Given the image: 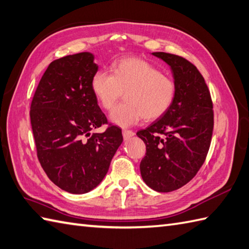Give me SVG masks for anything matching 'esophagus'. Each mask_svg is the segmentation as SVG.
Returning a JSON list of instances; mask_svg holds the SVG:
<instances>
[{
	"mask_svg": "<svg viewBox=\"0 0 249 249\" xmlns=\"http://www.w3.org/2000/svg\"><path fill=\"white\" fill-rule=\"evenodd\" d=\"M123 135H124V140H129V139L132 138V136H134V132L133 131H130V130H124L123 131Z\"/></svg>",
	"mask_w": 249,
	"mask_h": 249,
	"instance_id": "esophagus-1",
	"label": "esophagus"
}]
</instances>
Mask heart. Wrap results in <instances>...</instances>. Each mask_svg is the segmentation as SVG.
Instances as JSON below:
<instances>
[{
	"instance_id": "obj_1",
	"label": "heart",
	"mask_w": 249,
	"mask_h": 249,
	"mask_svg": "<svg viewBox=\"0 0 249 249\" xmlns=\"http://www.w3.org/2000/svg\"><path fill=\"white\" fill-rule=\"evenodd\" d=\"M91 90L104 109H110L125 92L126 102L110 111L109 120L128 128L143 118L154 120L173 103L175 84L148 61L124 58L111 65V75L98 71L91 78Z\"/></svg>"
}]
</instances>
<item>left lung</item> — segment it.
Listing matches in <instances>:
<instances>
[{
  "mask_svg": "<svg viewBox=\"0 0 249 249\" xmlns=\"http://www.w3.org/2000/svg\"><path fill=\"white\" fill-rule=\"evenodd\" d=\"M163 60L173 74L175 96L166 113L136 135L146 144L141 161L145 184L170 192L190 181L209 153L214 114L209 88L189 61L166 53H151Z\"/></svg>",
  "mask_w": 249,
  "mask_h": 249,
  "instance_id": "obj_1",
  "label": "left lung"
}]
</instances>
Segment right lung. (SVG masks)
Instances as JSON below:
<instances>
[{"label": "right lung", "instance_id": "obj_1", "mask_svg": "<svg viewBox=\"0 0 249 249\" xmlns=\"http://www.w3.org/2000/svg\"><path fill=\"white\" fill-rule=\"evenodd\" d=\"M98 69L88 52L54 60L39 80L30 110L40 165L54 185L74 195L100 185L124 141L116 125L91 133L106 124L90 86Z\"/></svg>", "mask_w": 249, "mask_h": 249}]
</instances>
